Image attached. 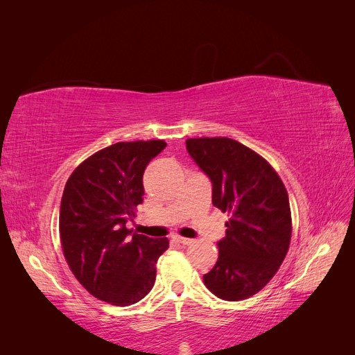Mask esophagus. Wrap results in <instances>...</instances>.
Instances as JSON below:
<instances>
[{
	"mask_svg": "<svg viewBox=\"0 0 355 355\" xmlns=\"http://www.w3.org/2000/svg\"><path fill=\"white\" fill-rule=\"evenodd\" d=\"M178 243H180V244H191L192 241H194V240H191V239H187V237H180V235H175V237H173Z\"/></svg>",
	"mask_w": 355,
	"mask_h": 355,
	"instance_id": "esophagus-1",
	"label": "esophagus"
}]
</instances>
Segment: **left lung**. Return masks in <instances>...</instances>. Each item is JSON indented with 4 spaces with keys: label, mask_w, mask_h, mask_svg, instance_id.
I'll list each match as a JSON object with an SVG mask.
<instances>
[{
    "label": "left lung",
    "mask_w": 355,
    "mask_h": 355,
    "mask_svg": "<svg viewBox=\"0 0 355 355\" xmlns=\"http://www.w3.org/2000/svg\"><path fill=\"white\" fill-rule=\"evenodd\" d=\"M187 151L211 182L213 206L231 213L204 284L223 300L250 297L270 283L288 250L292 214L284 184L266 159L234 139H187Z\"/></svg>",
    "instance_id": "left-lung-1"
}]
</instances>
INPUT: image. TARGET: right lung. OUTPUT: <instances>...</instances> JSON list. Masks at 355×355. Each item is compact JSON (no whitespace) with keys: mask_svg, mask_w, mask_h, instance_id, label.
Returning <instances> with one entry per match:
<instances>
[{"mask_svg":"<svg viewBox=\"0 0 355 355\" xmlns=\"http://www.w3.org/2000/svg\"><path fill=\"white\" fill-rule=\"evenodd\" d=\"M164 141L118 142L93 154L72 171L60 201L62 250L77 280L105 302L127 306L155 283L167 239L125 228L144 201V171Z\"/></svg>","mask_w":355,"mask_h":355,"instance_id":"1","label":"right lung"}]
</instances>
